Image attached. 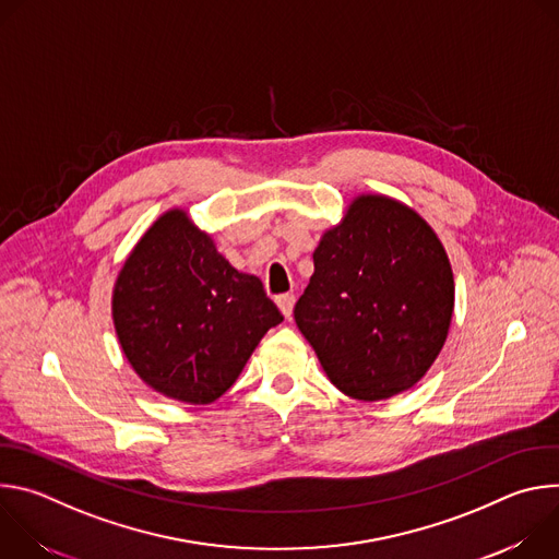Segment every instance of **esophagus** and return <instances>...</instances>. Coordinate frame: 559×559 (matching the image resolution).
Here are the masks:
<instances>
[{
    "mask_svg": "<svg viewBox=\"0 0 559 559\" xmlns=\"http://www.w3.org/2000/svg\"><path fill=\"white\" fill-rule=\"evenodd\" d=\"M294 302H296V296L294 294H281L278 298H276V305H278V309L283 311V316L287 318H292V311H294Z\"/></svg>",
    "mask_w": 559,
    "mask_h": 559,
    "instance_id": "esophagus-1",
    "label": "esophagus"
}]
</instances>
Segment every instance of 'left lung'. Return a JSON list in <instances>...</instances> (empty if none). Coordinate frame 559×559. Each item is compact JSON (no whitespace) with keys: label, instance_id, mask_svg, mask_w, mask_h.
I'll use <instances>...</instances> for the list:
<instances>
[{"label":"left lung","instance_id":"left-lung-1","mask_svg":"<svg viewBox=\"0 0 559 559\" xmlns=\"http://www.w3.org/2000/svg\"><path fill=\"white\" fill-rule=\"evenodd\" d=\"M453 307V270L433 227L407 203L369 192L323 231L294 321L332 384L376 403L425 378Z\"/></svg>","mask_w":559,"mask_h":559}]
</instances>
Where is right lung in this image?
Returning <instances> with one entry per match:
<instances>
[{
	"mask_svg": "<svg viewBox=\"0 0 559 559\" xmlns=\"http://www.w3.org/2000/svg\"><path fill=\"white\" fill-rule=\"evenodd\" d=\"M281 321L263 283L231 267L183 207L143 231L112 287L126 360L150 389L186 405L218 401Z\"/></svg>",
	"mask_w": 559,
	"mask_h": 559,
	"instance_id": "obj_1",
	"label": "right lung"
}]
</instances>
